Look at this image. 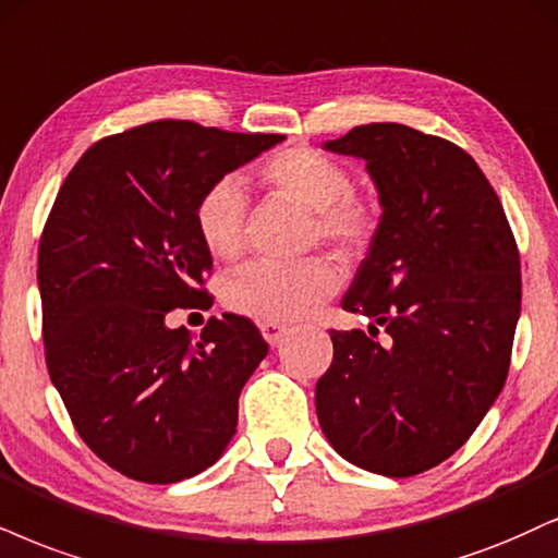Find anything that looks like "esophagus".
Here are the masks:
<instances>
[{
  "mask_svg": "<svg viewBox=\"0 0 558 558\" xmlns=\"http://www.w3.org/2000/svg\"><path fill=\"white\" fill-rule=\"evenodd\" d=\"M260 333H264V339L271 343V347H277V343L284 341V336L290 333V328L281 326V323H260Z\"/></svg>",
  "mask_w": 558,
  "mask_h": 558,
  "instance_id": "34e87169",
  "label": "esophagus"
}]
</instances>
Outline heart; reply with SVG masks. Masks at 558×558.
I'll list each match as a JSON object with an SVG mask.
<instances>
[{
  "mask_svg": "<svg viewBox=\"0 0 558 558\" xmlns=\"http://www.w3.org/2000/svg\"><path fill=\"white\" fill-rule=\"evenodd\" d=\"M260 183L313 211L311 238L331 243L341 256H360L380 227L377 209L352 191L349 170L311 147H287L258 168ZM247 204L230 178L204 191L196 204V230L206 251L235 258L243 251ZM341 271L331 258L313 256L298 264L251 260L225 281V302L235 313L268 323H294L313 315L339 290Z\"/></svg>",
  "mask_w": 558,
  "mask_h": 558,
  "instance_id": "obj_1",
  "label": "heart"
}]
</instances>
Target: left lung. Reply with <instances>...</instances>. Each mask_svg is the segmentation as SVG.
<instances>
[{
  "label": "left lung",
  "instance_id": "1",
  "mask_svg": "<svg viewBox=\"0 0 558 558\" xmlns=\"http://www.w3.org/2000/svg\"><path fill=\"white\" fill-rule=\"evenodd\" d=\"M326 149L367 162L383 217L341 300L373 326L331 331L315 411L349 463L416 476L463 447L505 388L522 298L518 243L476 160L442 136L367 123Z\"/></svg>",
  "mask_w": 558,
  "mask_h": 558
}]
</instances>
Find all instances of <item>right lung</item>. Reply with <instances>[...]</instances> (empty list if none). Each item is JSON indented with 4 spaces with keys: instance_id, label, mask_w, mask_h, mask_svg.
Returning a JSON list of instances; mask_svg holds the SVG:
<instances>
[{
    "instance_id": "obj_1",
    "label": "right lung",
    "mask_w": 558,
    "mask_h": 558,
    "mask_svg": "<svg viewBox=\"0 0 558 558\" xmlns=\"http://www.w3.org/2000/svg\"><path fill=\"white\" fill-rule=\"evenodd\" d=\"M281 140L153 121L95 142L61 183L38 245L48 375L85 445L123 476L191 478L235 435L264 336L225 313L194 343L165 318L211 307L198 198Z\"/></svg>"
}]
</instances>
